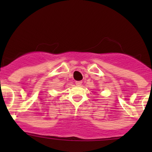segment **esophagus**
<instances>
[{
    "label": "esophagus",
    "mask_w": 152,
    "mask_h": 152,
    "mask_svg": "<svg viewBox=\"0 0 152 152\" xmlns=\"http://www.w3.org/2000/svg\"><path fill=\"white\" fill-rule=\"evenodd\" d=\"M82 84V81H79V82H76V85L77 86H81Z\"/></svg>",
    "instance_id": "esophagus-1"
}]
</instances>
